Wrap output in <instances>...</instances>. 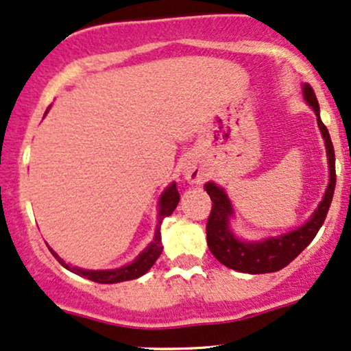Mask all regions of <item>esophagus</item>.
<instances>
[{
  "mask_svg": "<svg viewBox=\"0 0 351 351\" xmlns=\"http://www.w3.org/2000/svg\"><path fill=\"white\" fill-rule=\"evenodd\" d=\"M182 172H184V179L191 184H201L202 180L206 179V171L202 169V165L194 160L186 162Z\"/></svg>",
  "mask_w": 351,
  "mask_h": 351,
  "instance_id": "34e87169",
  "label": "esophagus"
}]
</instances>
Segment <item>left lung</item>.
Instances as JSON below:
<instances>
[{
  "mask_svg": "<svg viewBox=\"0 0 351 351\" xmlns=\"http://www.w3.org/2000/svg\"><path fill=\"white\" fill-rule=\"evenodd\" d=\"M304 101L313 108L318 122L319 132L323 135L326 147L328 171H330V182L323 195L322 202L311 214V217L300 228L285 234L265 237L261 241H244L239 239L231 229V217L234 216L231 201L222 187L214 182H207L204 189L213 201L209 219H207L206 234L207 246L217 261L231 269L247 274H265L280 271L288 266L293 259L300 254L308 244L315 239L316 232L326 219L328 209H330L331 199H333L335 184H337V174H335V150L331 144L330 134L325 123L319 119V105L316 100L315 92L308 84L303 85Z\"/></svg>",
  "mask_w": 351,
  "mask_h": 351,
  "instance_id": "obj_1",
  "label": "left lung"
}]
</instances>
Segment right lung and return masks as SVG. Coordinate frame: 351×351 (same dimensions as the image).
Instances as JSON below:
<instances>
[{
  "mask_svg": "<svg viewBox=\"0 0 351 351\" xmlns=\"http://www.w3.org/2000/svg\"><path fill=\"white\" fill-rule=\"evenodd\" d=\"M179 199L180 195L179 192H177L176 182H172L171 186L160 194L159 216H157V226H156V234H154V239L150 241L149 246H147L145 250L134 259V261L122 267H115V269H82V267L71 266L69 263L63 261V259L60 258V256L56 254L50 246H48V250L51 251V254L58 259V263L63 267H66V269L71 271V273L78 274V276H84L90 281L101 282V285H114V282L137 280V278H141L142 274H145L147 271L154 266V263L157 261V258L160 256L162 250H164L160 241V224L162 221H164V217L171 216V214L174 213L177 204H179Z\"/></svg>",
  "mask_w": 351,
  "mask_h": 351,
  "instance_id": "obj_1",
  "label": "right lung"
}]
</instances>
